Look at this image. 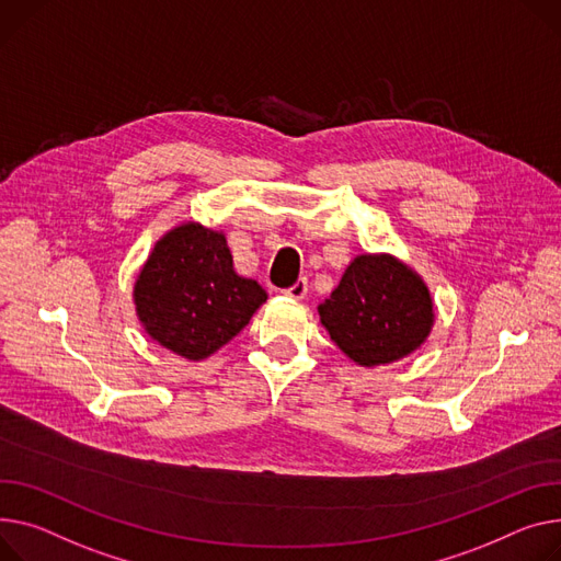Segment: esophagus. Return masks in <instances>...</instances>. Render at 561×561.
<instances>
[{
    "mask_svg": "<svg viewBox=\"0 0 561 561\" xmlns=\"http://www.w3.org/2000/svg\"><path fill=\"white\" fill-rule=\"evenodd\" d=\"M307 293H309V282L307 279H297L290 288L284 290V295L290 297V300H305Z\"/></svg>",
    "mask_w": 561,
    "mask_h": 561,
    "instance_id": "34e87169",
    "label": "esophagus"
}]
</instances>
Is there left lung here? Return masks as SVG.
Returning <instances> with one entry per match:
<instances>
[{
  "instance_id": "1",
  "label": "left lung",
  "mask_w": 561,
  "mask_h": 561,
  "mask_svg": "<svg viewBox=\"0 0 561 561\" xmlns=\"http://www.w3.org/2000/svg\"><path fill=\"white\" fill-rule=\"evenodd\" d=\"M318 313L331 341L360 367L410 356L435 322L424 279L386 252L358 254Z\"/></svg>"
}]
</instances>
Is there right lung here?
<instances>
[{
	"instance_id": "obj_1",
	"label": "right lung",
	"mask_w": 561,
	"mask_h": 561,
	"mask_svg": "<svg viewBox=\"0 0 561 561\" xmlns=\"http://www.w3.org/2000/svg\"><path fill=\"white\" fill-rule=\"evenodd\" d=\"M133 300L144 331L164 350L203 360L228 345L268 300L234 271L226 234L201 222L169 230L141 266Z\"/></svg>"
}]
</instances>
